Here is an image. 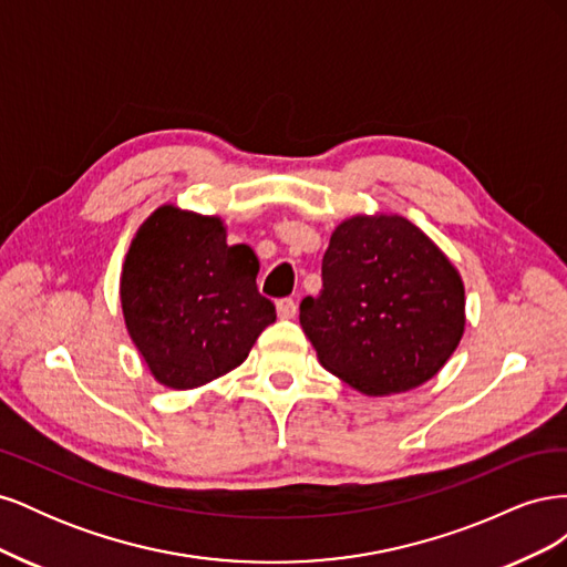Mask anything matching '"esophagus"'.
<instances>
[{
  "instance_id": "esophagus-1",
  "label": "esophagus",
  "mask_w": 567,
  "mask_h": 567,
  "mask_svg": "<svg viewBox=\"0 0 567 567\" xmlns=\"http://www.w3.org/2000/svg\"><path fill=\"white\" fill-rule=\"evenodd\" d=\"M277 315L281 319H293L298 315V302L293 298H281L277 302Z\"/></svg>"
}]
</instances>
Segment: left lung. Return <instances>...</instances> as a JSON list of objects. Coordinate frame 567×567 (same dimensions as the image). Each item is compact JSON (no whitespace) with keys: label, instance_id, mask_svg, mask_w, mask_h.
I'll use <instances>...</instances> for the list:
<instances>
[{"label":"left lung","instance_id":"left-lung-1","mask_svg":"<svg viewBox=\"0 0 567 567\" xmlns=\"http://www.w3.org/2000/svg\"><path fill=\"white\" fill-rule=\"evenodd\" d=\"M321 290L300 323L326 371L367 394L404 392L444 367L463 336V284L454 265L400 215L336 227Z\"/></svg>","mask_w":567,"mask_h":567}]
</instances>
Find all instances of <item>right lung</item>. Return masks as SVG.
<instances>
[{
    "label": "right lung",
    "instance_id": "obj_1",
    "mask_svg": "<svg viewBox=\"0 0 567 567\" xmlns=\"http://www.w3.org/2000/svg\"><path fill=\"white\" fill-rule=\"evenodd\" d=\"M257 269L248 246H227L219 217L163 205L144 221L125 257L120 300L158 383L198 388L244 362L277 319L257 290Z\"/></svg>",
    "mask_w": 567,
    "mask_h": 567
}]
</instances>
